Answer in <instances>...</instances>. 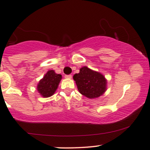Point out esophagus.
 Segmentation results:
<instances>
[{"label":"esophagus","instance_id":"obj_1","mask_svg":"<svg viewBox=\"0 0 150 150\" xmlns=\"http://www.w3.org/2000/svg\"><path fill=\"white\" fill-rule=\"evenodd\" d=\"M65 78H68V79H71L72 78V75H65Z\"/></svg>","mask_w":150,"mask_h":150}]
</instances>
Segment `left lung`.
Here are the masks:
<instances>
[{
    "label": "left lung",
    "mask_w": 150,
    "mask_h": 150,
    "mask_svg": "<svg viewBox=\"0 0 150 150\" xmlns=\"http://www.w3.org/2000/svg\"><path fill=\"white\" fill-rule=\"evenodd\" d=\"M73 79L80 94L89 99L100 97L106 90L107 80L104 75L86 66L81 68Z\"/></svg>",
    "instance_id": "1"
}]
</instances>
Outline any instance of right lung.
Segmentation results:
<instances>
[{
    "mask_svg": "<svg viewBox=\"0 0 150 150\" xmlns=\"http://www.w3.org/2000/svg\"><path fill=\"white\" fill-rule=\"evenodd\" d=\"M62 79V75L54 70H49L37 85V90L43 97H49L54 94Z\"/></svg>",
    "mask_w": 150,
    "mask_h": 150,
    "instance_id": "right-lung-1",
    "label": "right lung"
}]
</instances>
